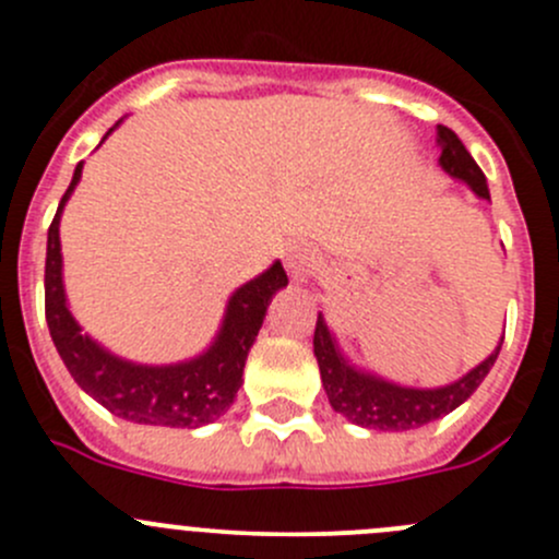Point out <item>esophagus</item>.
I'll list each match as a JSON object with an SVG mask.
<instances>
[{"label": "esophagus", "mask_w": 559, "mask_h": 559, "mask_svg": "<svg viewBox=\"0 0 559 559\" xmlns=\"http://www.w3.org/2000/svg\"><path fill=\"white\" fill-rule=\"evenodd\" d=\"M284 264L295 281H306L313 267V253L306 243H289L284 251Z\"/></svg>", "instance_id": "esophagus-1"}]
</instances>
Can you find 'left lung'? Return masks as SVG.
Segmentation results:
<instances>
[{"label": "left lung", "mask_w": 559, "mask_h": 559, "mask_svg": "<svg viewBox=\"0 0 559 559\" xmlns=\"http://www.w3.org/2000/svg\"><path fill=\"white\" fill-rule=\"evenodd\" d=\"M438 143H441V167L454 178L465 180L478 197L489 200L487 178H484L481 167L473 162V156L467 154V148L462 145V140L456 138L449 127H438ZM313 354L319 359L321 370V384H324L330 405L337 414L346 416L354 425L370 427V430H416V427L427 425V421H436L441 416L452 414L456 405L465 403L478 384L484 381V376L489 373V368L498 359L500 346L484 359L478 368H473L471 373L462 376L454 384L441 386V389H408L389 384V381L376 379V376L362 373V370H354L346 359L337 352L335 341H332L330 330H326L324 319H316V332H313Z\"/></svg>", "instance_id": "1"}]
</instances>
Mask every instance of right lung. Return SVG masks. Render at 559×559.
<instances>
[{"label": "right lung", "instance_id": "add662e5", "mask_svg": "<svg viewBox=\"0 0 559 559\" xmlns=\"http://www.w3.org/2000/svg\"><path fill=\"white\" fill-rule=\"evenodd\" d=\"M83 165L75 167L72 183L67 186L53 222L48 229V253H45V321L56 352L64 359L75 384L86 389L110 414L138 425L162 427H200L218 419L233 405L243 384V368L251 343L267 313L270 300L281 286L289 284L281 262L267 273L248 281L233 295L224 316L216 343L202 357L170 368H145L112 357L88 335H81L72 313L67 311L64 286H61V246L59 218L61 207L70 200L72 189L81 180Z\"/></svg>", "mask_w": 559, "mask_h": 559}]
</instances>
